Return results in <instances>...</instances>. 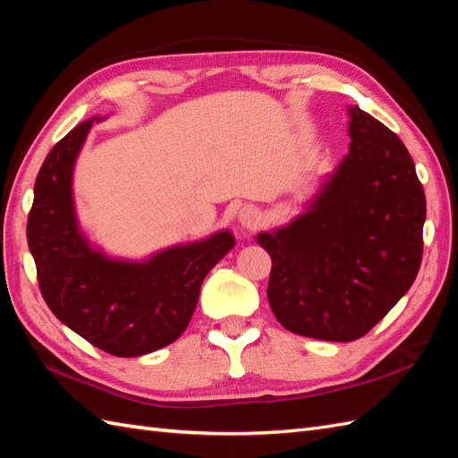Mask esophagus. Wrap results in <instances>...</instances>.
Instances as JSON below:
<instances>
[{"label":"esophagus","mask_w":458,"mask_h":458,"mask_svg":"<svg viewBox=\"0 0 458 458\" xmlns=\"http://www.w3.org/2000/svg\"><path fill=\"white\" fill-rule=\"evenodd\" d=\"M261 220H263V216H261L259 208H258V207H253V205L242 207V208H240V212H238V222H240V226H242V228H246V230H255V228H258V226L261 225Z\"/></svg>","instance_id":"1"}]
</instances>
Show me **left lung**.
I'll list each match as a JSON object with an SVG mask.
<instances>
[{
  "label": "left lung",
  "instance_id": "obj_1",
  "mask_svg": "<svg viewBox=\"0 0 458 458\" xmlns=\"http://www.w3.org/2000/svg\"><path fill=\"white\" fill-rule=\"evenodd\" d=\"M349 152L289 225L259 232L271 255L267 299L293 334L353 342L416 279L425 193L400 138L347 107Z\"/></svg>",
  "mask_w": 458,
  "mask_h": 458
}]
</instances>
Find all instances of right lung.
<instances>
[{
  "mask_svg": "<svg viewBox=\"0 0 458 458\" xmlns=\"http://www.w3.org/2000/svg\"><path fill=\"white\" fill-rule=\"evenodd\" d=\"M91 116L52 148L35 181L27 240L40 293L58 320L116 357L162 349L185 332L200 284L233 248L230 230L175 243L144 259L113 258L91 243L73 200V167Z\"/></svg>",
  "mask_w": 458,
  "mask_h": 458,
  "instance_id": "right-lung-1",
  "label": "right lung"
}]
</instances>
